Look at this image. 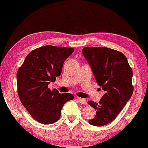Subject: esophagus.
I'll return each mask as SVG.
<instances>
[{
	"mask_svg": "<svg viewBox=\"0 0 148 148\" xmlns=\"http://www.w3.org/2000/svg\"><path fill=\"white\" fill-rule=\"evenodd\" d=\"M77 99L79 100V101L81 103V104H83V105H86V104H87V101H86V100L85 99H82V98L78 97Z\"/></svg>",
	"mask_w": 148,
	"mask_h": 148,
	"instance_id": "34e87169",
	"label": "esophagus"
}]
</instances>
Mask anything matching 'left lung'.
<instances>
[{"label": "left lung", "instance_id": "left-lung-1", "mask_svg": "<svg viewBox=\"0 0 148 148\" xmlns=\"http://www.w3.org/2000/svg\"><path fill=\"white\" fill-rule=\"evenodd\" d=\"M83 54L90 64L98 85L105 91L99 103L89 101L96 110L88 121L94 126H103L116 118L133 94V72L123 53L106 47H84Z\"/></svg>", "mask_w": 148, "mask_h": 148}]
</instances>
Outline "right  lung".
Listing matches in <instances>:
<instances>
[{
  "mask_svg": "<svg viewBox=\"0 0 148 148\" xmlns=\"http://www.w3.org/2000/svg\"><path fill=\"white\" fill-rule=\"evenodd\" d=\"M68 47L47 45L28 54L16 74L20 101L33 118L49 125L60 119L64 104L74 99L70 93L51 90L50 82L60 75L64 60L74 52Z\"/></svg>",
  "mask_w": 148,
  "mask_h": 148,
  "instance_id": "right-lung-1",
  "label": "right lung"
}]
</instances>
